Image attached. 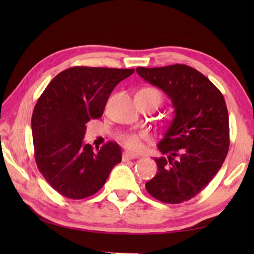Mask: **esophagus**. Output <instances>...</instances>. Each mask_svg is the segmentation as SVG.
<instances>
[{
  "mask_svg": "<svg viewBox=\"0 0 254 254\" xmlns=\"http://www.w3.org/2000/svg\"><path fill=\"white\" fill-rule=\"evenodd\" d=\"M138 156L135 155V154H132V153H128V152H126L123 154V157L122 159L126 161V160H130V159H134V158H137Z\"/></svg>",
  "mask_w": 254,
  "mask_h": 254,
  "instance_id": "34e87169",
  "label": "esophagus"
}]
</instances>
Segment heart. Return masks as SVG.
<instances>
[{
    "mask_svg": "<svg viewBox=\"0 0 254 254\" xmlns=\"http://www.w3.org/2000/svg\"><path fill=\"white\" fill-rule=\"evenodd\" d=\"M150 90L154 91H158L153 88H148ZM159 93V91H158ZM149 136L146 132L143 133H126L122 134L120 136V139L122 141V143L124 144V146L127 148L131 149V150H138L142 148V141L143 139H148Z\"/></svg>",
    "mask_w": 254,
    "mask_h": 254,
    "instance_id": "obj_1",
    "label": "heart"
}]
</instances>
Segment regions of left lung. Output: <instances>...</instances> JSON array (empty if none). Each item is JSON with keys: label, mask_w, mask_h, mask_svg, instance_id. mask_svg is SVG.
<instances>
[{"label": "left lung", "mask_w": 254, "mask_h": 254, "mask_svg": "<svg viewBox=\"0 0 254 254\" xmlns=\"http://www.w3.org/2000/svg\"><path fill=\"white\" fill-rule=\"evenodd\" d=\"M137 74L169 97L174 118L157 147L158 172L145 185L153 197L179 204L195 196L223 166L229 148L224 96L210 80L185 64L137 67Z\"/></svg>", "instance_id": "left-lung-1"}]
</instances>
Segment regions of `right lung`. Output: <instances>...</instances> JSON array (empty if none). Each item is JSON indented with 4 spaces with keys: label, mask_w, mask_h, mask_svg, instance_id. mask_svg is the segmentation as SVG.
<instances>
[{
    "label": "right lung",
    "mask_w": 254,
    "mask_h": 254,
    "mask_svg": "<svg viewBox=\"0 0 254 254\" xmlns=\"http://www.w3.org/2000/svg\"><path fill=\"white\" fill-rule=\"evenodd\" d=\"M134 68L74 66L59 73L31 117L38 169L61 195L80 199L98 192L122 159L117 143L94 150L84 143L86 123L100 118L113 88Z\"/></svg>",
    "instance_id": "add662e5"
}]
</instances>
